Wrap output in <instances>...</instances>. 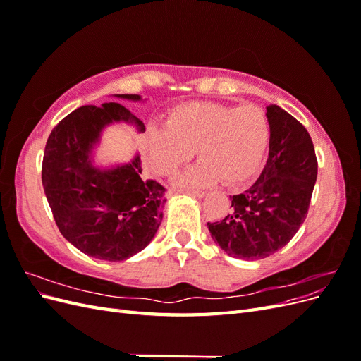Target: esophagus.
Returning <instances> with one entry per match:
<instances>
[{
  "label": "esophagus",
  "mask_w": 361,
  "mask_h": 361,
  "mask_svg": "<svg viewBox=\"0 0 361 361\" xmlns=\"http://www.w3.org/2000/svg\"><path fill=\"white\" fill-rule=\"evenodd\" d=\"M180 191L188 194V195H194V197H199V199H202L206 195V191H203V190H180Z\"/></svg>",
  "instance_id": "1"
}]
</instances>
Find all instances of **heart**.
Returning <instances> with one entry per match:
<instances>
[{
	"mask_svg": "<svg viewBox=\"0 0 361 361\" xmlns=\"http://www.w3.org/2000/svg\"><path fill=\"white\" fill-rule=\"evenodd\" d=\"M269 135L259 106L191 102L174 108L167 126L150 130L146 154L152 170L170 176L195 149L200 161L183 174L182 185L204 187L221 179L227 187H239L260 170Z\"/></svg>",
	"mask_w": 361,
	"mask_h": 361,
	"instance_id": "b5f03b06",
	"label": "heart"
}]
</instances>
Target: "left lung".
Wrapping results in <instances>:
<instances>
[{"label":"left lung","instance_id":"obj_1","mask_svg":"<svg viewBox=\"0 0 361 361\" xmlns=\"http://www.w3.org/2000/svg\"><path fill=\"white\" fill-rule=\"evenodd\" d=\"M269 155L251 187L232 195V212L207 223L228 256L257 260L285 247L304 223L318 176L313 141L297 118L277 105L267 106Z\"/></svg>","mask_w":361,"mask_h":361}]
</instances>
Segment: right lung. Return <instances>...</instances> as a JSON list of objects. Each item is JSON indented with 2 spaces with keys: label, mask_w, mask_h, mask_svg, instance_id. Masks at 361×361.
<instances>
[{
  "label": "right lung",
  "mask_w": 361,
  "mask_h": 361,
  "mask_svg": "<svg viewBox=\"0 0 361 361\" xmlns=\"http://www.w3.org/2000/svg\"><path fill=\"white\" fill-rule=\"evenodd\" d=\"M138 101V94H117ZM114 120L145 123L117 102L84 105L68 114L48 137L42 185L61 235L87 256L125 260L143 250L162 221L167 190L143 178L137 157L126 166L97 170L90 150L105 125Z\"/></svg>",
  "instance_id": "add662e5"
}]
</instances>
